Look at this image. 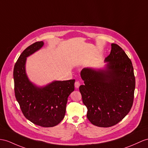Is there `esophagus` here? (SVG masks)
I'll return each instance as SVG.
<instances>
[{"instance_id": "34e87169", "label": "esophagus", "mask_w": 148, "mask_h": 148, "mask_svg": "<svg viewBox=\"0 0 148 148\" xmlns=\"http://www.w3.org/2000/svg\"><path fill=\"white\" fill-rule=\"evenodd\" d=\"M80 82H79L78 81L75 82V88H78L79 86H80Z\"/></svg>"}]
</instances>
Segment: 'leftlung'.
I'll list each match as a JSON object with an SVG mask.
<instances>
[{
    "instance_id": "left-lung-1",
    "label": "left lung",
    "mask_w": 148,
    "mask_h": 148,
    "mask_svg": "<svg viewBox=\"0 0 148 148\" xmlns=\"http://www.w3.org/2000/svg\"><path fill=\"white\" fill-rule=\"evenodd\" d=\"M107 70L84 68L79 87L88 119L93 125L109 127L119 123L131 110L134 102L135 77L131 60L117 44L111 45Z\"/></svg>"
}]
</instances>
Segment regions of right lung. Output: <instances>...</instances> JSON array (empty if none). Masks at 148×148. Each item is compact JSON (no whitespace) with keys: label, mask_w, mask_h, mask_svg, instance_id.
Instances as JSON below:
<instances>
[{"label":"right lung","mask_w":148,"mask_h":148,"mask_svg":"<svg viewBox=\"0 0 148 148\" xmlns=\"http://www.w3.org/2000/svg\"><path fill=\"white\" fill-rule=\"evenodd\" d=\"M42 41L29 46L14 65V92L21 111L27 119L44 127L58 124L64 117L68 97L75 90V80L55 81L38 88L29 81L25 72L26 57L43 46Z\"/></svg>","instance_id":"obj_1"}]
</instances>
